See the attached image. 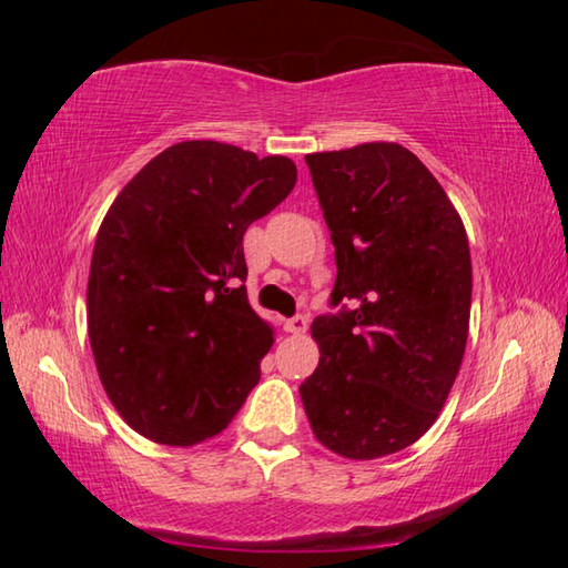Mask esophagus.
Segmentation results:
<instances>
[{
    "label": "esophagus",
    "instance_id": "esophagus-1",
    "mask_svg": "<svg viewBox=\"0 0 568 568\" xmlns=\"http://www.w3.org/2000/svg\"><path fill=\"white\" fill-rule=\"evenodd\" d=\"M285 333H293V335H301V333H305V328H307V318L305 315H295V318H291V321H285Z\"/></svg>",
    "mask_w": 568,
    "mask_h": 568
}]
</instances>
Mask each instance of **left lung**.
<instances>
[{
    "mask_svg": "<svg viewBox=\"0 0 568 568\" xmlns=\"http://www.w3.org/2000/svg\"><path fill=\"white\" fill-rule=\"evenodd\" d=\"M335 245L338 315L311 325L318 368L301 386L321 444L383 458L434 426L468 338L470 250L464 220L428 168L398 142L305 155Z\"/></svg>",
    "mask_w": 568,
    "mask_h": 568,
    "instance_id": "1",
    "label": "left lung"
}]
</instances>
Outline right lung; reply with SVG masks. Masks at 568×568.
Listing matches in <instances>:
<instances>
[{
    "label": "right lung",
    "mask_w": 568,
    "mask_h": 568,
    "mask_svg": "<svg viewBox=\"0 0 568 568\" xmlns=\"http://www.w3.org/2000/svg\"><path fill=\"white\" fill-rule=\"evenodd\" d=\"M295 180L291 158L187 140L114 197L92 250L88 333L104 393L140 436L203 444L261 381L275 338L247 303L243 235Z\"/></svg>",
    "instance_id": "right-lung-1"
}]
</instances>
